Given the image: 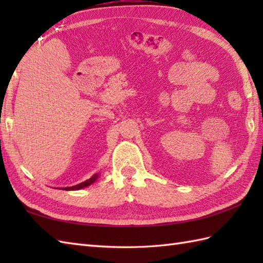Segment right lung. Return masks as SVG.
Wrapping results in <instances>:
<instances>
[{
  "label": "right lung",
  "mask_w": 263,
  "mask_h": 263,
  "mask_svg": "<svg viewBox=\"0 0 263 263\" xmlns=\"http://www.w3.org/2000/svg\"><path fill=\"white\" fill-rule=\"evenodd\" d=\"M96 178H97V175H93L91 178H89V180H87V181H85V182H82V183H80V184H78V185L71 186V187H64V190H80V189H82V187H86V186H88V185H90V184H91L92 182L96 181Z\"/></svg>",
  "instance_id": "obj_1"
}]
</instances>
